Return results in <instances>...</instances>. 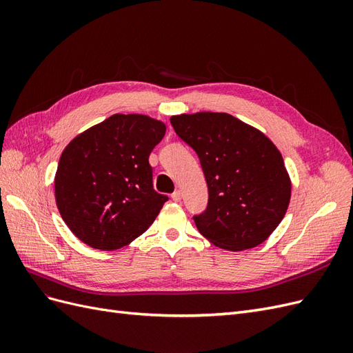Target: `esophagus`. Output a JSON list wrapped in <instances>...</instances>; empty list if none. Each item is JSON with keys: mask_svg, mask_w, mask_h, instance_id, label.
<instances>
[{"mask_svg": "<svg viewBox=\"0 0 353 353\" xmlns=\"http://www.w3.org/2000/svg\"><path fill=\"white\" fill-rule=\"evenodd\" d=\"M172 200L174 201H179L181 200V191L179 190H176L175 193H172Z\"/></svg>", "mask_w": 353, "mask_h": 353, "instance_id": "1", "label": "esophagus"}]
</instances>
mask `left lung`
<instances>
[{"mask_svg": "<svg viewBox=\"0 0 353 353\" xmlns=\"http://www.w3.org/2000/svg\"><path fill=\"white\" fill-rule=\"evenodd\" d=\"M170 123L197 153L208 183V208L193 218L201 236L232 252L263 243L283 221L292 196L279 148L228 113L178 114Z\"/></svg>", "mask_w": 353, "mask_h": 353, "instance_id": "8db88e82", "label": "left lung"}]
</instances>
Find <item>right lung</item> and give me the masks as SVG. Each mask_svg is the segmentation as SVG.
Wrapping results in <instances>:
<instances>
[{
  "mask_svg": "<svg viewBox=\"0 0 353 353\" xmlns=\"http://www.w3.org/2000/svg\"><path fill=\"white\" fill-rule=\"evenodd\" d=\"M166 126L145 114L116 113L77 135L54 178L63 221L85 244L116 250L152 225L168 196L153 188L148 163Z\"/></svg>",
  "mask_w": 353,
  "mask_h": 353,
  "instance_id": "obj_1",
  "label": "right lung"
}]
</instances>
